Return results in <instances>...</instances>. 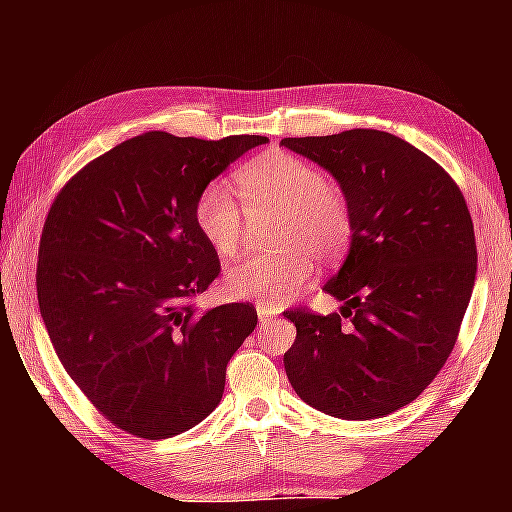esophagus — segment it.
<instances>
[{"label": "esophagus", "instance_id": "1", "mask_svg": "<svg viewBox=\"0 0 512 512\" xmlns=\"http://www.w3.org/2000/svg\"><path fill=\"white\" fill-rule=\"evenodd\" d=\"M257 316H259V323L264 325V323H271V320L275 318V311L264 307V305H259V307H257Z\"/></svg>", "mask_w": 512, "mask_h": 512}]
</instances>
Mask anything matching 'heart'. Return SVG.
Returning a JSON list of instances; mask_svg holds the SVG:
<instances>
[{
    "label": "heart",
    "instance_id": "1",
    "mask_svg": "<svg viewBox=\"0 0 512 512\" xmlns=\"http://www.w3.org/2000/svg\"><path fill=\"white\" fill-rule=\"evenodd\" d=\"M237 196L221 183L196 198V228L216 255L232 257L241 248L246 214H277L268 255L239 259L225 271L232 298L282 307L305 289L318 259L339 257L352 235V212L343 192L323 171L287 151H268L237 171Z\"/></svg>",
    "mask_w": 512,
    "mask_h": 512
}]
</instances>
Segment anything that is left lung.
<instances>
[{"mask_svg": "<svg viewBox=\"0 0 512 512\" xmlns=\"http://www.w3.org/2000/svg\"><path fill=\"white\" fill-rule=\"evenodd\" d=\"M280 144L332 173L352 212L350 253L325 284L345 305L327 316L284 311L296 325L284 370L318 411L386 418L454 350L476 277L470 210L438 162L391 133L354 128Z\"/></svg>", "mask_w": 512, "mask_h": 512, "instance_id": "8db88e82", "label": "left lung"}]
</instances>
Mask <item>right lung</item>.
<instances>
[{"label": "right lung", "instance_id": "1", "mask_svg": "<svg viewBox=\"0 0 512 512\" xmlns=\"http://www.w3.org/2000/svg\"><path fill=\"white\" fill-rule=\"evenodd\" d=\"M262 135H137L67 180L38 253V302L60 363L97 411L171 438L219 406L225 368L257 325L250 302L196 314L221 273L196 198Z\"/></svg>", "mask_w": 512, "mask_h": 512}]
</instances>
